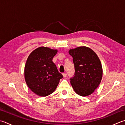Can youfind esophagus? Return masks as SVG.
I'll use <instances>...</instances> for the list:
<instances>
[{"label": "esophagus", "instance_id": "obj_1", "mask_svg": "<svg viewBox=\"0 0 125 125\" xmlns=\"http://www.w3.org/2000/svg\"><path fill=\"white\" fill-rule=\"evenodd\" d=\"M67 73H63V77H67Z\"/></svg>", "mask_w": 125, "mask_h": 125}]
</instances>
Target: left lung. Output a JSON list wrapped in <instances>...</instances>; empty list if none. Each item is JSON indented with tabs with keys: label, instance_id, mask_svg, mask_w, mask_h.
Masks as SVG:
<instances>
[{
	"label": "left lung",
	"instance_id": "obj_1",
	"mask_svg": "<svg viewBox=\"0 0 125 125\" xmlns=\"http://www.w3.org/2000/svg\"><path fill=\"white\" fill-rule=\"evenodd\" d=\"M73 57L75 73L70 83L76 93L82 96L89 95L99 86L102 79L101 63L93 50L80 46L69 51Z\"/></svg>",
	"mask_w": 125,
	"mask_h": 125
}]
</instances>
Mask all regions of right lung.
<instances>
[{"label": "right lung", "instance_id": "add662e5", "mask_svg": "<svg viewBox=\"0 0 125 125\" xmlns=\"http://www.w3.org/2000/svg\"><path fill=\"white\" fill-rule=\"evenodd\" d=\"M57 52V50L42 46L33 50L27 59L24 69L25 81L29 88L38 96L52 93L63 77L52 62Z\"/></svg>", "mask_w": 125, "mask_h": 125}]
</instances>
